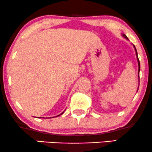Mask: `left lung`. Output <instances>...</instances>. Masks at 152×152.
<instances>
[{
    "instance_id": "obj_1",
    "label": "left lung",
    "mask_w": 152,
    "mask_h": 152,
    "mask_svg": "<svg viewBox=\"0 0 152 152\" xmlns=\"http://www.w3.org/2000/svg\"><path fill=\"white\" fill-rule=\"evenodd\" d=\"M123 36L124 37L125 39H128V38H127V37L125 36V34H123ZM134 50H135V52H136V56H137V62H138V73H140V63L139 58H138V56H137V52L136 48H135V46H134ZM139 77H140V75H139Z\"/></svg>"
}]
</instances>
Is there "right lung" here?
I'll use <instances>...</instances> for the list:
<instances>
[{"label": "right lung", "mask_w": 152, "mask_h": 152, "mask_svg": "<svg viewBox=\"0 0 152 152\" xmlns=\"http://www.w3.org/2000/svg\"><path fill=\"white\" fill-rule=\"evenodd\" d=\"M63 113H61V114H60V115H57V116H56V117H58V116H59V115H62V114H63Z\"/></svg>", "instance_id": "1"}]
</instances>
